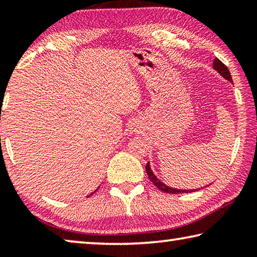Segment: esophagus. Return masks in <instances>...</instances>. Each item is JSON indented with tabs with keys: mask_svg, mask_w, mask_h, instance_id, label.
Here are the masks:
<instances>
[{
	"mask_svg": "<svg viewBox=\"0 0 257 257\" xmlns=\"http://www.w3.org/2000/svg\"><path fill=\"white\" fill-rule=\"evenodd\" d=\"M132 129H134V128H132ZM134 132H136V130H134Z\"/></svg>",
	"mask_w": 257,
	"mask_h": 257,
	"instance_id": "34e87169",
	"label": "esophagus"
}]
</instances>
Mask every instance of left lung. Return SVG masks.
<instances>
[{"label":"left lung","mask_w":257,"mask_h":257,"mask_svg":"<svg viewBox=\"0 0 257 257\" xmlns=\"http://www.w3.org/2000/svg\"><path fill=\"white\" fill-rule=\"evenodd\" d=\"M213 69L214 70H216L217 72L220 73L221 76H222L224 79H227L228 81L232 82V78H231V75H230V71L229 69L227 68V66H224V64L221 62V61L215 58L214 61H213ZM146 172H147V176H149L150 180L153 182V184L155 185V187H158V188L160 190L164 191V193H169V194H182V193H191V191H195V190H198V189H188V190H181V189H176V188H171V187L167 186L165 184H163L162 181H161L160 179H158L156 178V176L153 173V171H152L151 169V165H150V162H147L146 164Z\"/></svg>","instance_id":"8db88e82"}]
</instances>
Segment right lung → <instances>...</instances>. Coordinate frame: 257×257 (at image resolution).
<instances>
[{
	"instance_id": "1",
	"label": "right lung",
	"mask_w": 257,
	"mask_h": 257,
	"mask_svg": "<svg viewBox=\"0 0 257 257\" xmlns=\"http://www.w3.org/2000/svg\"><path fill=\"white\" fill-rule=\"evenodd\" d=\"M97 190V189H96ZM96 190H95V191H96ZM95 191H94V193H95ZM94 193H92V194H94Z\"/></svg>"
}]
</instances>
